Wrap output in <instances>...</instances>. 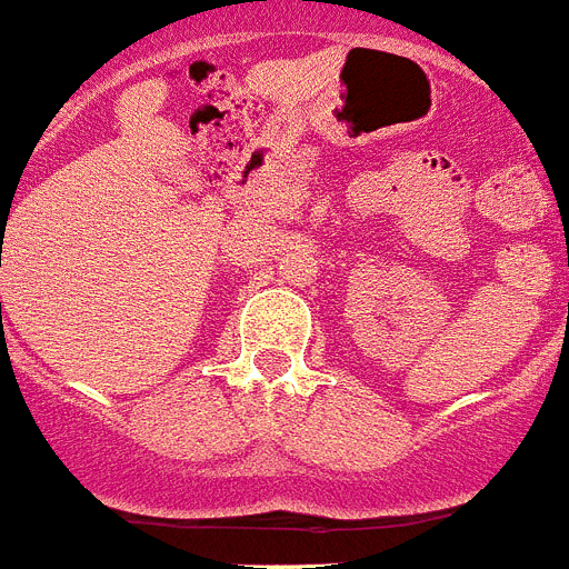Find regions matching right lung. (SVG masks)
I'll list each match as a JSON object with an SVG mask.
<instances>
[{
    "instance_id": "1",
    "label": "right lung",
    "mask_w": 569,
    "mask_h": 569,
    "mask_svg": "<svg viewBox=\"0 0 569 569\" xmlns=\"http://www.w3.org/2000/svg\"><path fill=\"white\" fill-rule=\"evenodd\" d=\"M0 308H2V305H0Z\"/></svg>"
}]
</instances>
